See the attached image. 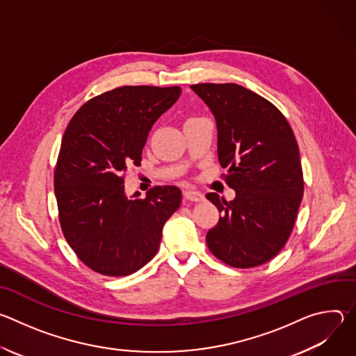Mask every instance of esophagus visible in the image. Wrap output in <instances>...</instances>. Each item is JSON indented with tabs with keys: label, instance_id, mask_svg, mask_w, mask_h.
<instances>
[{
	"label": "esophagus",
	"instance_id": "34e87169",
	"mask_svg": "<svg viewBox=\"0 0 356 356\" xmlns=\"http://www.w3.org/2000/svg\"><path fill=\"white\" fill-rule=\"evenodd\" d=\"M183 195L187 201H191V202H200L204 200V195H202V193L197 191V190H193V188H187L183 191Z\"/></svg>",
	"mask_w": 356,
	"mask_h": 356
}]
</instances>
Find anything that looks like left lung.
Returning <instances> with one entry per match:
<instances>
[{
    "mask_svg": "<svg viewBox=\"0 0 356 356\" xmlns=\"http://www.w3.org/2000/svg\"><path fill=\"white\" fill-rule=\"evenodd\" d=\"M218 131V161L235 198L206 197L222 216L207 232L213 255L232 268L273 259L286 245L302 198L298 145L284 115L266 98L234 83L190 86Z\"/></svg>",
    "mask_w": 356,
    "mask_h": 356,
    "instance_id": "1",
    "label": "left lung"
}]
</instances>
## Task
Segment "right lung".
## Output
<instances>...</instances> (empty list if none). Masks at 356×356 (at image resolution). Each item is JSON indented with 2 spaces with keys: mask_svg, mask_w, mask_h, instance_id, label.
I'll return each mask as SVG.
<instances>
[{
  "mask_svg": "<svg viewBox=\"0 0 356 356\" xmlns=\"http://www.w3.org/2000/svg\"><path fill=\"white\" fill-rule=\"evenodd\" d=\"M181 94L179 86H124L91 98L70 120L55 168L63 235L77 258L106 276H128L156 255L165 222L180 207L176 186L125 195L149 131Z\"/></svg>",
  "mask_w": 356,
  "mask_h": 356,
  "instance_id": "add662e5",
  "label": "right lung"
}]
</instances>
